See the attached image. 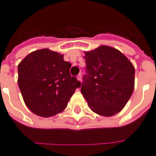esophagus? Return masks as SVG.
Masks as SVG:
<instances>
[{
	"label": "esophagus",
	"instance_id": "1",
	"mask_svg": "<svg viewBox=\"0 0 156 156\" xmlns=\"http://www.w3.org/2000/svg\"><path fill=\"white\" fill-rule=\"evenodd\" d=\"M77 80L79 81H81V80H82V78H81V75L80 74V75H77Z\"/></svg>",
	"mask_w": 156,
	"mask_h": 156
}]
</instances>
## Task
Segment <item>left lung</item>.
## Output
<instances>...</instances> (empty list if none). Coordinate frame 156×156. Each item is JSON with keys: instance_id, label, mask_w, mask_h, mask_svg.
Here are the masks:
<instances>
[{"instance_id": "1", "label": "left lung", "mask_w": 156, "mask_h": 156, "mask_svg": "<svg viewBox=\"0 0 156 156\" xmlns=\"http://www.w3.org/2000/svg\"><path fill=\"white\" fill-rule=\"evenodd\" d=\"M86 73L81 92L91 110L112 116L129 101L135 87V68L122 52L109 46L85 52Z\"/></svg>"}]
</instances>
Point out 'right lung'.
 <instances>
[{
	"label": "right lung",
	"mask_w": 156,
	"mask_h": 156,
	"mask_svg": "<svg viewBox=\"0 0 156 156\" xmlns=\"http://www.w3.org/2000/svg\"><path fill=\"white\" fill-rule=\"evenodd\" d=\"M71 64L48 48L27 55L18 65V85L24 102L34 114L54 116L62 112L81 83L71 76Z\"/></svg>",
	"instance_id": "add662e5"
}]
</instances>
